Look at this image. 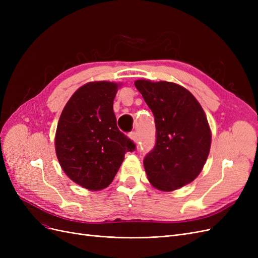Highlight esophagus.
<instances>
[{
    "label": "esophagus",
    "mask_w": 258,
    "mask_h": 258,
    "mask_svg": "<svg viewBox=\"0 0 258 258\" xmlns=\"http://www.w3.org/2000/svg\"><path fill=\"white\" fill-rule=\"evenodd\" d=\"M129 138L132 140V141H135V142H138V140H139L138 134H137L136 131H132V132H130V134H129Z\"/></svg>",
    "instance_id": "34e87169"
}]
</instances>
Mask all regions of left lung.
<instances>
[{
  "label": "left lung",
  "mask_w": 258,
  "mask_h": 258,
  "mask_svg": "<svg viewBox=\"0 0 258 258\" xmlns=\"http://www.w3.org/2000/svg\"><path fill=\"white\" fill-rule=\"evenodd\" d=\"M135 85L155 117L156 142L143 160L148 181L161 190L177 189L199 175L209 156L206 114L182 86L145 80Z\"/></svg>",
  "instance_id": "obj_1"
}]
</instances>
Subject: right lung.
<instances>
[{
    "label": "right lung",
    "instance_id": "1",
    "mask_svg": "<svg viewBox=\"0 0 258 258\" xmlns=\"http://www.w3.org/2000/svg\"><path fill=\"white\" fill-rule=\"evenodd\" d=\"M118 85L88 83L74 92L61 113L56 154L62 170L73 182L90 190L112 183L124 154L135 142L117 127L113 102Z\"/></svg>",
    "mask_w": 258,
    "mask_h": 258
}]
</instances>
